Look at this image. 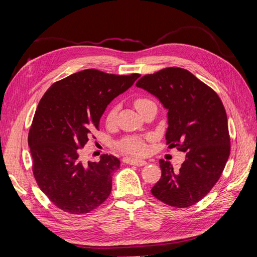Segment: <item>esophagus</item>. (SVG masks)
Segmentation results:
<instances>
[{
  "label": "esophagus",
  "instance_id": "obj_1",
  "mask_svg": "<svg viewBox=\"0 0 257 257\" xmlns=\"http://www.w3.org/2000/svg\"><path fill=\"white\" fill-rule=\"evenodd\" d=\"M124 163L130 165H136V166H145L147 162L144 160H137V159H132V158H125L124 159Z\"/></svg>",
  "mask_w": 257,
  "mask_h": 257
}]
</instances>
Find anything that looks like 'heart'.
<instances>
[{
    "mask_svg": "<svg viewBox=\"0 0 257 257\" xmlns=\"http://www.w3.org/2000/svg\"><path fill=\"white\" fill-rule=\"evenodd\" d=\"M151 103H152L151 100L146 98V97H137L134 100V106H135L136 109L138 110V112H141L146 106H148ZM116 112H118V106H114L109 110V112L107 113V116H106L107 123H109V124L113 123V121L115 120ZM120 147H121L122 150H124L127 153L134 154V155H143L147 152L146 143L143 141V139L137 138V137L125 138L120 144Z\"/></svg>",
    "mask_w": 257,
    "mask_h": 257,
    "instance_id": "obj_1",
    "label": "heart"
}]
</instances>
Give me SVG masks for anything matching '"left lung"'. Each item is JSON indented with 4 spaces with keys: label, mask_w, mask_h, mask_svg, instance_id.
Listing matches in <instances>:
<instances>
[{
    "label": "left lung",
    "mask_w": 257,
    "mask_h": 257,
    "mask_svg": "<svg viewBox=\"0 0 257 257\" xmlns=\"http://www.w3.org/2000/svg\"><path fill=\"white\" fill-rule=\"evenodd\" d=\"M136 87L149 92L167 109L166 145L185 152L179 168L160 160L162 176L151 193L177 208L196 204L219 180L230 152L227 115L220 97L179 67L146 75Z\"/></svg>",
    "instance_id": "left-lung-1"
}]
</instances>
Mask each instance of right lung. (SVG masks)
I'll return each instance as SVG.
<instances>
[{
    "instance_id": "add662e5",
    "label": "right lung",
    "mask_w": 257,
    "mask_h": 257,
    "mask_svg": "<svg viewBox=\"0 0 257 257\" xmlns=\"http://www.w3.org/2000/svg\"><path fill=\"white\" fill-rule=\"evenodd\" d=\"M139 77L84 69L54 82L42 97L29 132L33 174L40 189L63 211L88 213L109 196L119 159L106 154L98 163H84L80 148L98 130L107 106Z\"/></svg>"
}]
</instances>
